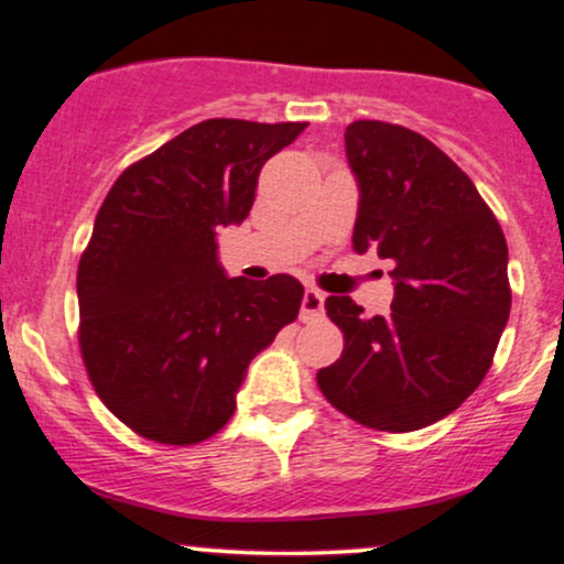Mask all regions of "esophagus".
Returning a JSON list of instances; mask_svg holds the SVG:
<instances>
[{
  "instance_id": "1",
  "label": "esophagus",
  "mask_w": 564,
  "mask_h": 564,
  "mask_svg": "<svg viewBox=\"0 0 564 564\" xmlns=\"http://www.w3.org/2000/svg\"><path fill=\"white\" fill-rule=\"evenodd\" d=\"M323 304H326V296H323L318 289H307V291H304V296H302L300 318H302L304 323L318 321L321 315H323Z\"/></svg>"
}]
</instances>
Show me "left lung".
<instances>
[{"label":"left lung","mask_w":564,"mask_h":564,"mask_svg":"<svg viewBox=\"0 0 564 564\" xmlns=\"http://www.w3.org/2000/svg\"><path fill=\"white\" fill-rule=\"evenodd\" d=\"M345 153L360 191L352 249L392 262L394 300L387 318H366L349 296H328L345 349L318 387L371 430H422L488 373L511 307L507 238L475 183L419 132L352 121Z\"/></svg>","instance_id":"8db88e82"}]
</instances>
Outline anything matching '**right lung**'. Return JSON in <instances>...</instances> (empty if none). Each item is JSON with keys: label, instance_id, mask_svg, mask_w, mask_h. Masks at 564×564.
I'll list each match as a JSON object with an SVG mask.
<instances>
[{"label": "right lung", "instance_id": "obj_1", "mask_svg": "<svg viewBox=\"0 0 564 564\" xmlns=\"http://www.w3.org/2000/svg\"><path fill=\"white\" fill-rule=\"evenodd\" d=\"M304 127L206 119L102 200L76 278L79 345L95 392L138 435L191 445L223 430L251 358L300 315L294 275L228 278L217 230L249 217L264 161Z\"/></svg>", "mask_w": 564, "mask_h": 564}]
</instances>
